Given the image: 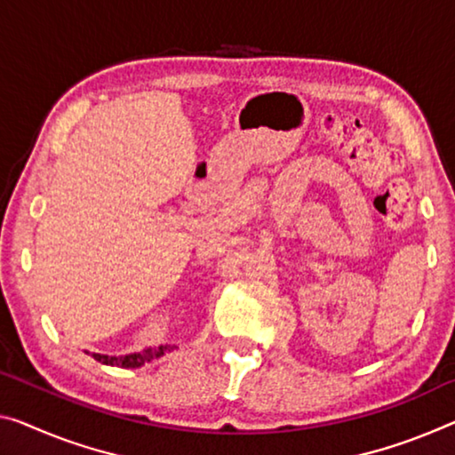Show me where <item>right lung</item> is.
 <instances>
[{
  "instance_id": "1",
  "label": "right lung",
  "mask_w": 455,
  "mask_h": 455,
  "mask_svg": "<svg viewBox=\"0 0 455 455\" xmlns=\"http://www.w3.org/2000/svg\"><path fill=\"white\" fill-rule=\"evenodd\" d=\"M164 352H171L169 346H160L158 349H148L146 354H130V355H103V354H93L97 362L106 366H122V368H140L148 364L152 360H158Z\"/></svg>"
}]
</instances>
